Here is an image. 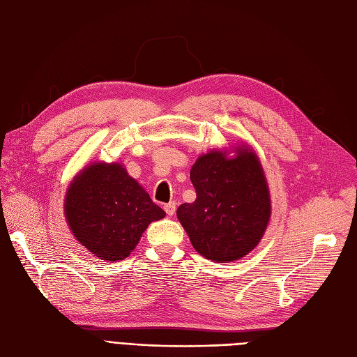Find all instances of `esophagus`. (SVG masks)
Masks as SVG:
<instances>
[{
    "label": "esophagus",
    "mask_w": 357,
    "mask_h": 357,
    "mask_svg": "<svg viewBox=\"0 0 357 357\" xmlns=\"http://www.w3.org/2000/svg\"><path fill=\"white\" fill-rule=\"evenodd\" d=\"M164 210L167 211L168 215H174V213H176V202L171 201V202L165 204V205H164Z\"/></svg>",
    "instance_id": "obj_1"
}]
</instances>
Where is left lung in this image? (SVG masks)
<instances>
[{"mask_svg":"<svg viewBox=\"0 0 357 357\" xmlns=\"http://www.w3.org/2000/svg\"><path fill=\"white\" fill-rule=\"evenodd\" d=\"M190 181L197 199L181 204L177 219L193 248L218 264L250 253L271 218V195L255 150L245 143L213 149L192 165Z\"/></svg>","mask_w":357,"mask_h":357,"instance_id":"1","label":"left lung"}]
</instances>
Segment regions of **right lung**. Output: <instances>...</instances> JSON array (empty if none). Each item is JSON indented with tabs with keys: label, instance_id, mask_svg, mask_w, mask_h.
Here are the masks:
<instances>
[{
	"label": "right lung",
	"instance_id": "1",
	"mask_svg": "<svg viewBox=\"0 0 357 357\" xmlns=\"http://www.w3.org/2000/svg\"><path fill=\"white\" fill-rule=\"evenodd\" d=\"M74 238L101 261L119 262L147 226L165 218L146 189L119 162H91L74 176L63 199Z\"/></svg>",
	"mask_w": 357,
	"mask_h": 357
}]
</instances>
